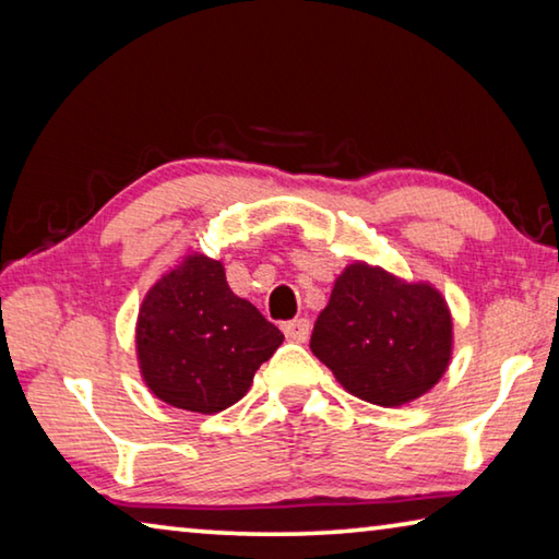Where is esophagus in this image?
I'll return each instance as SVG.
<instances>
[{"instance_id":"esophagus-1","label":"esophagus","mask_w":559,"mask_h":559,"mask_svg":"<svg viewBox=\"0 0 559 559\" xmlns=\"http://www.w3.org/2000/svg\"><path fill=\"white\" fill-rule=\"evenodd\" d=\"M283 335L288 340H296V343H306L310 335V320L308 318H296L283 323Z\"/></svg>"}]
</instances>
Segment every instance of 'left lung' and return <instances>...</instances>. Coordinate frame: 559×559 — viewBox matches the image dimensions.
I'll return each instance as SVG.
<instances>
[{"label":"left lung","mask_w":559,"mask_h":559,"mask_svg":"<svg viewBox=\"0 0 559 559\" xmlns=\"http://www.w3.org/2000/svg\"><path fill=\"white\" fill-rule=\"evenodd\" d=\"M310 349L359 400L400 406L429 392L451 359V316L441 293L365 263L335 281Z\"/></svg>","instance_id":"8db88e82"}]
</instances>
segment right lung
<instances>
[{"mask_svg": "<svg viewBox=\"0 0 559 559\" xmlns=\"http://www.w3.org/2000/svg\"><path fill=\"white\" fill-rule=\"evenodd\" d=\"M281 343V330L234 296L222 263L206 257H189L159 278L138 318L147 386L187 412L214 414L239 402Z\"/></svg>", "mask_w": 559, "mask_h": 559, "instance_id": "right-lung-1", "label": "right lung"}]
</instances>
